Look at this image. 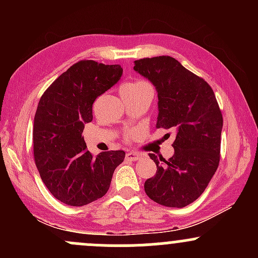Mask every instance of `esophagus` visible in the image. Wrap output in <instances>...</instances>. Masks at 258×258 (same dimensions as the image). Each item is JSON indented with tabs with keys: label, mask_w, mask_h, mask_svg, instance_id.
<instances>
[{
	"label": "esophagus",
	"mask_w": 258,
	"mask_h": 258,
	"mask_svg": "<svg viewBox=\"0 0 258 258\" xmlns=\"http://www.w3.org/2000/svg\"><path fill=\"white\" fill-rule=\"evenodd\" d=\"M139 158V154L135 153V152H128L126 154V159L130 160V161H136Z\"/></svg>",
	"instance_id": "1"
}]
</instances>
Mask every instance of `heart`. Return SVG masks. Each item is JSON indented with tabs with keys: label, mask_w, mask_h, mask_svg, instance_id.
<instances>
[{
	"label": "heart",
	"mask_w": 258,
	"mask_h": 258,
	"mask_svg": "<svg viewBox=\"0 0 258 258\" xmlns=\"http://www.w3.org/2000/svg\"><path fill=\"white\" fill-rule=\"evenodd\" d=\"M143 86H147L146 82L142 81H135V82H130V84H126L121 88V91H131V90H136V88L143 87Z\"/></svg>",
	"instance_id": "1"
}]
</instances>
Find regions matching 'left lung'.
<instances>
[{"instance_id":"8db88e82","label":"left lung","mask_w":258,"mask_h":258,"mask_svg":"<svg viewBox=\"0 0 258 258\" xmlns=\"http://www.w3.org/2000/svg\"><path fill=\"white\" fill-rule=\"evenodd\" d=\"M133 69L158 92L156 127L176 132L170 159L149 154L158 170L146 180L144 190L160 205L184 207L204 193L220 164V106L205 80L172 57L139 59Z\"/></svg>"}]
</instances>
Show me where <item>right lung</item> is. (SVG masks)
<instances>
[{
  "label": "right lung",
  "instance_id": "1",
  "mask_svg": "<svg viewBox=\"0 0 258 258\" xmlns=\"http://www.w3.org/2000/svg\"><path fill=\"white\" fill-rule=\"evenodd\" d=\"M122 75L120 65L81 60L61 74L38 102L34 119V158L51 194L70 206H84L104 197L112 173L125 159L123 150L97 156L86 150L85 123L92 105Z\"/></svg>",
  "mask_w": 258,
  "mask_h": 258
}]
</instances>
